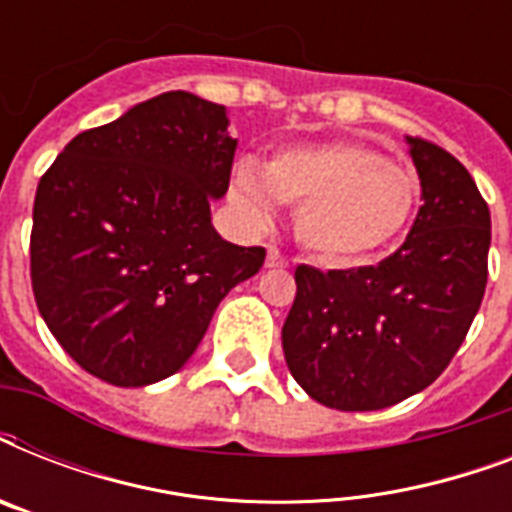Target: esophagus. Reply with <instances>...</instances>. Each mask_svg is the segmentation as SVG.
<instances>
[{
	"mask_svg": "<svg viewBox=\"0 0 512 512\" xmlns=\"http://www.w3.org/2000/svg\"><path fill=\"white\" fill-rule=\"evenodd\" d=\"M289 260L281 255L276 247H268V257H265V268H287Z\"/></svg>",
	"mask_w": 512,
	"mask_h": 512,
	"instance_id": "esophagus-1",
	"label": "esophagus"
}]
</instances>
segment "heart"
Returning <instances> with one entry per match:
<instances>
[{
	"label": "heart",
	"mask_w": 512,
	"mask_h": 512,
	"mask_svg": "<svg viewBox=\"0 0 512 512\" xmlns=\"http://www.w3.org/2000/svg\"><path fill=\"white\" fill-rule=\"evenodd\" d=\"M417 199L412 172L353 140L284 148L263 167L244 159L228 185V201L247 231L273 225L276 201L297 204V241L332 265L361 263L396 244Z\"/></svg>",
	"instance_id": "b5f03b06"
}]
</instances>
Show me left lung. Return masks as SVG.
I'll return each instance as SVG.
<instances>
[{
  "label": "left lung",
  "instance_id": "obj_1",
  "mask_svg": "<svg viewBox=\"0 0 512 512\" xmlns=\"http://www.w3.org/2000/svg\"><path fill=\"white\" fill-rule=\"evenodd\" d=\"M422 207L406 241L377 265H300L281 348L297 385L340 412H374L444 372L486 289L492 215L449 151L406 138Z\"/></svg>",
  "mask_w": 512,
  "mask_h": 512
}]
</instances>
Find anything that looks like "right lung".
I'll return each mask as SVG.
<instances>
[{
  "label": "right lung",
  "instance_id": "obj_1",
  "mask_svg": "<svg viewBox=\"0 0 512 512\" xmlns=\"http://www.w3.org/2000/svg\"><path fill=\"white\" fill-rule=\"evenodd\" d=\"M225 106L175 90L76 135L39 180L31 287L44 324L84 372L143 388L183 369L217 305L263 268L225 241L239 140Z\"/></svg>",
  "mask_w": 512,
  "mask_h": 512
}]
</instances>
